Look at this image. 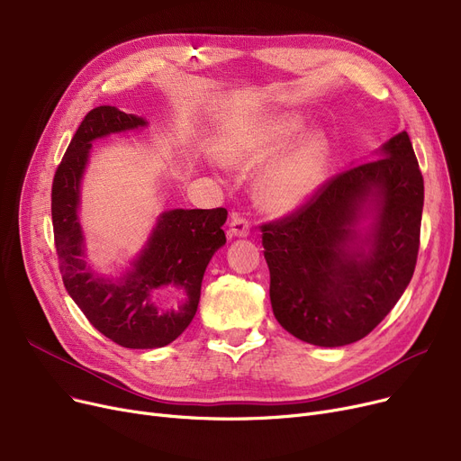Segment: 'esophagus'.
<instances>
[{"label": "esophagus", "instance_id": "34e87169", "mask_svg": "<svg viewBox=\"0 0 461 461\" xmlns=\"http://www.w3.org/2000/svg\"><path fill=\"white\" fill-rule=\"evenodd\" d=\"M230 237H247L250 235V222L245 214L235 212L231 214V222H230V230H228Z\"/></svg>", "mask_w": 461, "mask_h": 461}]
</instances>
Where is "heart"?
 I'll return each mask as SVG.
<instances>
[{"label":"heart","instance_id":"b5f03b06","mask_svg":"<svg viewBox=\"0 0 461 461\" xmlns=\"http://www.w3.org/2000/svg\"><path fill=\"white\" fill-rule=\"evenodd\" d=\"M294 119L276 125L259 127L226 145L224 158L235 166H256L276 157L297 132ZM327 164V149L321 138H308L267 167L259 179V198L273 211H287L318 188Z\"/></svg>","mask_w":461,"mask_h":461}]
</instances>
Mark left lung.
Returning <instances> with one entry per match:
<instances>
[{"instance_id": "left-lung-1", "label": "left lung", "mask_w": 461, "mask_h": 461, "mask_svg": "<svg viewBox=\"0 0 461 461\" xmlns=\"http://www.w3.org/2000/svg\"><path fill=\"white\" fill-rule=\"evenodd\" d=\"M424 179L403 131L381 158L325 181L294 212L261 224L278 323L303 342L338 348L370 334L415 273ZM368 212L375 224L360 234Z\"/></svg>"}]
</instances>
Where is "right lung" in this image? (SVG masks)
<instances>
[{
    "label": "right lung",
    "instance_id": "add662e5",
    "mask_svg": "<svg viewBox=\"0 0 461 461\" xmlns=\"http://www.w3.org/2000/svg\"><path fill=\"white\" fill-rule=\"evenodd\" d=\"M145 125L143 117L115 106L93 108L72 136L52 183L54 243L65 289L96 330L131 349L164 348L190 325L207 263L226 243L222 226L228 218L224 207L162 212L123 276L106 280L87 267L77 211L91 141ZM177 291L185 299L176 309H164L161 301Z\"/></svg>",
    "mask_w": 461,
    "mask_h": 461
}]
</instances>
